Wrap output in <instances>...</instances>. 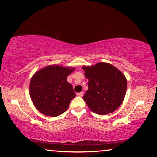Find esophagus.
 I'll return each instance as SVG.
<instances>
[{"instance_id":"obj_1","label":"esophagus","mask_w":157,"mask_h":157,"mask_svg":"<svg viewBox=\"0 0 157 157\" xmlns=\"http://www.w3.org/2000/svg\"><path fill=\"white\" fill-rule=\"evenodd\" d=\"M83 95H84V92H80V93H78V94H77V95L79 97H82L83 96Z\"/></svg>"}]
</instances>
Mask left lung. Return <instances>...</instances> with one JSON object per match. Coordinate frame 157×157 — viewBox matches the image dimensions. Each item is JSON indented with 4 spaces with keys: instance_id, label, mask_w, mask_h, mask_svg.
Returning a JSON list of instances; mask_svg holds the SVG:
<instances>
[{
    "instance_id": "1",
    "label": "left lung",
    "mask_w": 157,
    "mask_h": 157,
    "mask_svg": "<svg viewBox=\"0 0 157 157\" xmlns=\"http://www.w3.org/2000/svg\"><path fill=\"white\" fill-rule=\"evenodd\" d=\"M84 75L89 79L83 99L93 112L106 115L116 111L125 96L127 79L123 73L107 63L83 66Z\"/></svg>"
}]
</instances>
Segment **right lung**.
I'll list each match as a JSON object with an SVG mask.
<instances>
[{"label": "right lung", "instance_id": "obj_1", "mask_svg": "<svg viewBox=\"0 0 157 157\" xmlns=\"http://www.w3.org/2000/svg\"><path fill=\"white\" fill-rule=\"evenodd\" d=\"M74 70L75 68L52 65L34 73L30 84V95L37 110L46 116L56 117L68 109L76 94L66 79Z\"/></svg>", "mask_w": 157, "mask_h": 157}]
</instances>
